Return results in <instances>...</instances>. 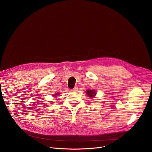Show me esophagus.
Wrapping results in <instances>:
<instances>
[{
	"label": "esophagus",
	"mask_w": 152,
	"mask_h": 152,
	"mask_svg": "<svg viewBox=\"0 0 152 152\" xmlns=\"http://www.w3.org/2000/svg\"><path fill=\"white\" fill-rule=\"evenodd\" d=\"M77 89H78V87H77V86H75V88H73V89H72L71 91H73V92H75V91H76L77 90Z\"/></svg>",
	"instance_id": "obj_1"
}]
</instances>
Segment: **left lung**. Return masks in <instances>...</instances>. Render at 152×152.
<instances>
[{"label":"left lung","instance_id":"left-lung-1","mask_svg":"<svg viewBox=\"0 0 152 152\" xmlns=\"http://www.w3.org/2000/svg\"><path fill=\"white\" fill-rule=\"evenodd\" d=\"M86 94H87V95L90 97H91V98L94 97L95 95H96L95 91L94 90H87V91H86Z\"/></svg>","mask_w":152,"mask_h":152}]
</instances>
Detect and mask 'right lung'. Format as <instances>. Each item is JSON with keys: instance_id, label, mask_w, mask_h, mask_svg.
<instances>
[{"instance_id": "1", "label": "right lung", "mask_w": 152, "mask_h": 152, "mask_svg": "<svg viewBox=\"0 0 152 152\" xmlns=\"http://www.w3.org/2000/svg\"><path fill=\"white\" fill-rule=\"evenodd\" d=\"M58 94H59V93H56V94H55V96H57V95H58Z\"/></svg>"}]
</instances>
